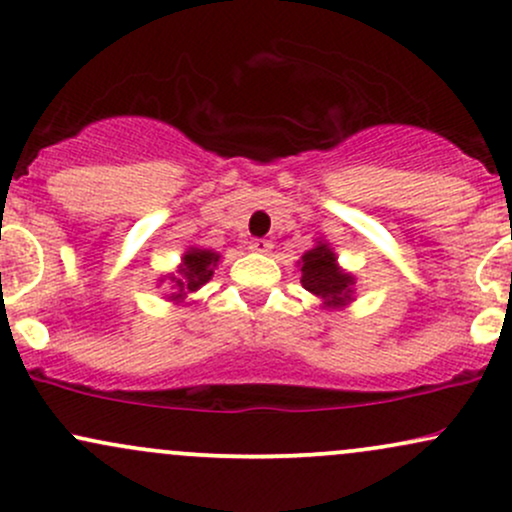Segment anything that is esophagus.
Segmentation results:
<instances>
[{
	"label": "esophagus",
	"instance_id": "34e87169",
	"mask_svg": "<svg viewBox=\"0 0 512 512\" xmlns=\"http://www.w3.org/2000/svg\"><path fill=\"white\" fill-rule=\"evenodd\" d=\"M250 250L252 252H269V250H272V243H269V240H264V238H252L250 240Z\"/></svg>",
	"mask_w": 512,
	"mask_h": 512
}]
</instances>
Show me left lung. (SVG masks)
Returning <instances> with one entry per match:
<instances>
[{
  "mask_svg": "<svg viewBox=\"0 0 512 512\" xmlns=\"http://www.w3.org/2000/svg\"><path fill=\"white\" fill-rule=\"evenodd\" d=\"M303 279L301 284L315 296H320L322 301L330 305H344L351 296V279L349 274L339 272L337 257L327 245H317L310 252L303 255Z\"/></svg>",
  "mask_w": 512,
  "mask_h": 512,
  "instance_id": "left-lung-1",
  "label": "left lung"
}]
</instances>
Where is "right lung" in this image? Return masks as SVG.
<instances>
[{
  "label": "right lung",
  "instance_id": "add662e5",
  "mask_svg": "<svg viewBox=\"0 0 512 512\" xmlns=\"http://www.w3.org/2000/svg\"><path fill=\"white\" fill-rule=\"evenodd\" d=\"M182 262H185L180 269L182 279H175V286H178L180 293H175V298H182V293L197 291L199 286L207 284L211 274H214L216 262H219V255L209 250L192 248L185 257H182Z\"/></svg>",
  "mask_w": 512,
  "mask_h": 512
}]
</instances>
